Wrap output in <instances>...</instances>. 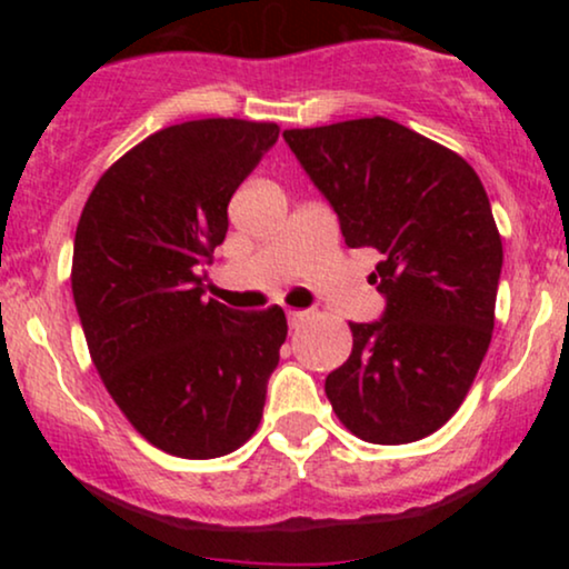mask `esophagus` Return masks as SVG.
I'll use <instances>...</instances> for the list:
<instances>
[{
	"label": "esophagus",
	"mask_w": 569,
	"mask_h": 569,
	"mask_svg": "<svg viewBox=\"0 0 569 569\" xmlns=\"http://www.w3.org/2000/svg\"><path fill=\"white\" fill-rule=\"evenodd\" d=\"M286 316H289V326H291V329H297V326L305 321L307 312H305V310H289V312H286Z\"/></svg>",
	"instance_id": "esophagus-1"
}]
</instances>
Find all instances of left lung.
Instances as JSON below:
<instances>
[{"label": "left lung", "instance_id": "8db88e82", "mask_svg": "<svg viewBox=\"0 0 569 569\" xmlns=\"http://www.w3.org/2000/svg\"><path fill=\"white\" fill-rule=\"evenodd\" d=\"M339 217L345 243L375 248V323L326 377L339 422L371 443H409L460 409L495 329L502 240L485 184L460 154L388 117L283 130Z\"/></svg>", "mask_w": 569, "mask_h": 569}]
</instances>
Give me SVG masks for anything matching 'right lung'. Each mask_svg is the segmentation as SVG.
Here are the masks:
<instances>
[{
	"instance_id": "1",
	"label": "right lung",
	"mask_w": 569,
	"mask_h": 569,
	"mask_svg": "<svg viewBox=\"0 0 569 569\" xmlns=\"http://www.w3.org/2000/svg\"><path fill=\"white\" fill-rule=\"evenodd\" d=\"M278 133L234 117L162 128L82 208L71 291L90 358L130 426L168 455H230L262 420L286 316L206 299L202 264L224 243L234 189Z\"/></svg>"
}]
</instances>
